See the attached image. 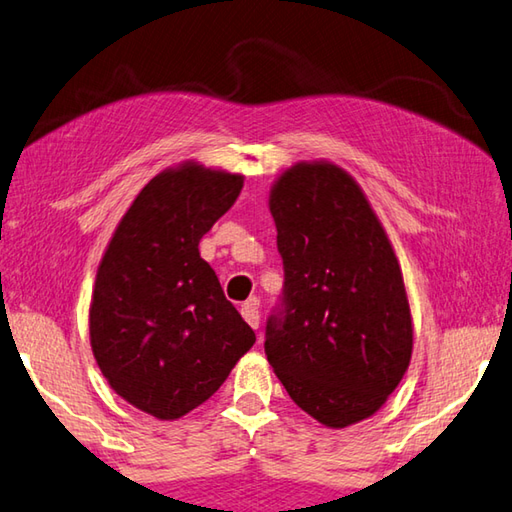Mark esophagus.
<instances>
[{
  "instance_id": "1",
  "label": "esophagus",
  "mask_w": 512,
  "mask_h": 512,
  "mask_svg": "<svg viewBox=\"0 0 512 512\" xmlns=\"http://www.w3.org/2000/svg\"><path fill=\"white\" fill-rule=\"evenodd\" d=\"M242 317L246 319L250 328H255V330L259 328V302H257V297H250L248 302H244Z\"/></svg>"
}]
</instances>
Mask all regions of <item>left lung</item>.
I'll use <instances>...</instances> for the list:
<instances>
[{
	"label": "left lung",
	"instance_id": "1",
	"mask_svg": "<svg viewBox=\"0 0 512 512\" xmlns=\"http://www.w3.org/2000/svg\"><path fill=\"white\" fill-rule=\"evenodd\" d=\"M282 302L266 357L293 402L330 428L375 415L402 382L413 319L402 268L366 195L330 162L288 168L270 190Z\"/></svg>",
	"mask_w": 512,
	"mask_h": 512
}]
</instances>
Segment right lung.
<instances>
[{
    "mask_svg": "<svg viewBox=\"0 0 512 512\" xmlns=\"http://www.w3.org/2000/svg\"><path fill=\"white\" fill-rule=\"evenodd\" d=\"M244 177L195 162L150 179L97 270L90 346L110 388L157 419L204 404L255 333L199 257L202 239L242 193Z\"/></svg>",
    "mask_w": 512,
    "mask_h": 512,
    "instance_id": "add662e5",
    "label": "right lung"
}]
</instances>
